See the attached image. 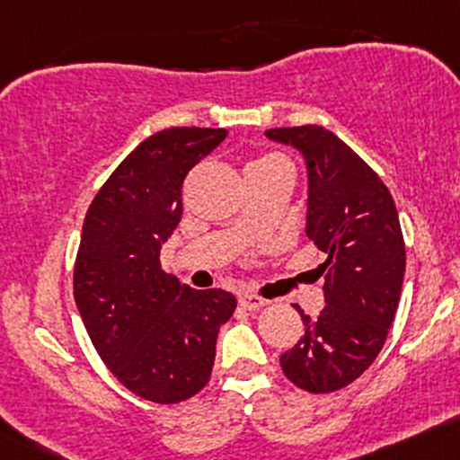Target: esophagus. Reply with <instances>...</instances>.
I'll use <instances>...</instances> for the list:
<instances>
[{"instance_id":"esophagus-1","label":"esophagus","mask_w":460,"mask_h":460,"mask_svg":"<svg viewBox=\"0 0 460 460\" xmlns=\"http://www.w3.org/2000/svg\"><path fill=\"white\" fill-rule=\"evenodd\" d=\"M240 305L244 307V310L255 312V310H260V307L266 305V299H261V296L253 295V292H244V295L240 296Z\"/></svg>"}]
</instances>
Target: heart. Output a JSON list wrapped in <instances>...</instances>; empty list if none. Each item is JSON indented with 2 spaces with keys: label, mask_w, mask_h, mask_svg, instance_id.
<instances>
[{
  "label": "heart",
  "mask_w": 460,
  "mask_h": 460,
  "mask_svg": "<svg viewBox=\"0 0 460 460\" xmlns=\"http://www.w3.org/2000/svg\"><path fill=\"white\" fill-rule=\"evenodd\" d=\"M275 159H279V156H261V159L253 161V164H249V165H246V168H251V165H261V164H269V161H275Z\"/></svg>",
  "instance_id": "1"
}]
</instances>
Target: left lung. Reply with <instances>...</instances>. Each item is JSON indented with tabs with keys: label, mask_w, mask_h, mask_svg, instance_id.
<instances>
[{
	"label": "left lung",
	"mask_w": 460,
	"mask_h": 460,
	"mask_svg": "<svg viewBox=\"0 0 460 460\" xmlns=\"http://www.w3.org/2000/svg\"><path fill=\"white\" fill-rule=\"evenodd\" d=\"M266 137L292 146L305 164V235L327 255L325 307L310 319L284 376L307 393L351 385L385 347L406 270L400 216L391 191L349 146L323 126L270 128Z\"/></svg>",
	"instance_id": "1"
}]
</instances>
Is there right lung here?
Returning <instances> with one entry per match:
<instances>
[{"label":"right lung","mask_w":460,"mask_h":460,"mask_svg":"<svg viewBox=\"0 0 460 460\" xmlns=\"http://www.w3.org/2000/svg\"><path fill=\"white\" fill-rule=\"evenodd\" d=\"M226 137L225 128L150 135L109 176L84 216L74 296L95 351L135 395L179 403L209 382L231 292L191 290L161 270L179 226L185 176Z\"/></svg>","instance_id":"1"}]
</instances>
